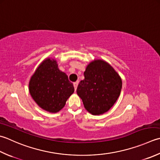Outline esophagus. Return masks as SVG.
I'll use <instances>...</instances> for the list:
<instances>
[{"mask_svg":"<svg viewBox=\"0 0 160 160\" xmlns=\"http://www.w3.org/2000/svg\"><path fill=\"white\" fill-rule=\"evenodd\" d=\"M78 82H76L73 83V86H74V88H75V90H76L77 87H78Z\"/></svg>","mask_w":160,"mask_h":160,"instance_id":"1","label":"esophagus"}]
</instances>
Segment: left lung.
<instances>
[{
	"label": "left lung",
	"instance_id": "1",
	"mask_svg": "<svg viewBox=\"0 0 160 160\" xmlns=\"http://www.w3.org/2000/svg\"><path fill=\"white\" fill-rule=\"evenodd\" d=\"M77 93L87 111L93 115L107 112L120 96L122 80L113 67L102 59H95L87 65Z\"/></svg>",
	"mask_w": 160,
	"mask_h": 160
}]
</instances>
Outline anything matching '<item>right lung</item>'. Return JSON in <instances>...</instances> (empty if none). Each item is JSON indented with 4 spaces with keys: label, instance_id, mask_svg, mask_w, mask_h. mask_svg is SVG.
<instances>
[{
    "label": "right lung",
    "instance_id": "add662e5",
    "mask_svg": "<svg viewBox=\"0 0 160 160\" xmlns=\"http://www.w3.org/2000/svg\"><path fill=\"white\" fill-rule=\"evenodd\" d=\"M31 96L41 108L56 113L64 107L74 92L67 75L58 68L57 61L47 58L36 69L29 82Z\"/></svg>",
    "mask_w": 160,
    "mask_h": 160
}]
</instances>
